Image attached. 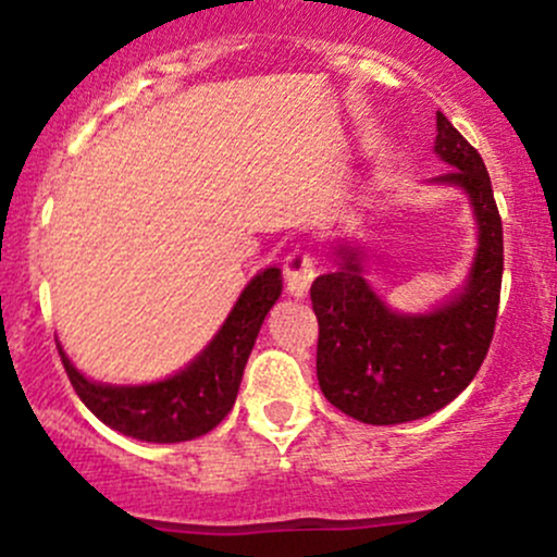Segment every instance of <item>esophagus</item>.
Returning <instances> with one entry per match:
<instances>
[{
    "mask_svg": "<svg viewBox=\"0 0 557 557\" xmlns=\"http://www.w3.org/2000/svg\"><path fill=\"white\" fill-rule=\"evenodd\" d=\"M285 272V290L294 299H305L310 294V285L314 280V258L310 252H290L283 263Z\"/></svg>",
    "mask_w": 557,
    "mask_h": 557,
    "instance_id": "obj_1",
    "label": "esophagus"
}]
</instances>
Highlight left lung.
Returning a JSON list of instances; mask_svg holds the SVG:
<instances>
[{"label": "left lung", "mask_w": 557, "mask_h": 557, "mask_svg": "<svg viewBox=\"0 0 557 557\" xmlns=\"http://www.w3.org/2000/svg\"><path fill=\"white\" fill-rule=\"evenodd\" d=\"M434 153L450 170L431 185L463 190L476 223V252L463 285L429 312H396L363 277V247L334 239L336 269L312 283L318 383L323 396L369 425L440 412L480 372L496 329L504 234L491 177L463 134L436 112Z\"/></svg>", "instance_id": "obj_1"}]
</instances>
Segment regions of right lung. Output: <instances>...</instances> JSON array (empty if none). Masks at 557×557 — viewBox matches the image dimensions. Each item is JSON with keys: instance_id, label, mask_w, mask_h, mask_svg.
Returning <instances> with one entry per match:
<instances>
[{"instance_id": "add662e5", "label": "right lung", "mask_w": 557, "mask_h": 557, "mask_svg": "<svg viewBox=\"0 0 557 557\" xmlns=\"http://www.w3.org/2000/svg\"><path fill=\"white\" fill-rule=\"evenodd\" d=\"M280 294L283 272L277 267L258 272L210 345L188 367L159 383L112 385L88 380L59 345L61 361L81 401L117 434L156 445L196 440L232 412L258 331Z\"/></svg>"}]
</instances>
